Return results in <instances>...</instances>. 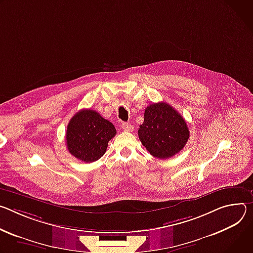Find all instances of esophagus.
Segmentation results:
<instances>
[{"mask_svg":"<svg viewBox=\"0 0 253 253\" xmlns=\"http://www.w3.org/2000/svg\"><path fill=\"white\" fill-rule=\"evenodd\" d=\"M122 128L125 130V131H131L133 129V126L131 125H129L128 123H123L122 124Z\"/></svg>","mask_w":253,"mask_h":253,"instance_id":"34e87169","label":"esophagus"}]
</instances>
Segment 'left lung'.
Segmentation results:
<instances>
[{"label":"left lung","instance_id":"8db88e82","mask_svg":"<svg viewBox=\"0 0 253 253\" xmlns=\"http://www.w3.org/2000/svg\"><path fill=\"white\" fill-rule=\"evenodd\" d=\"M137 133L147 151L159 159L178 154L190 136L185 120L166 102L153 103L146 108L144 123Z\"/></svg>","mask_w":253,"mask_h":253}]
</instances>
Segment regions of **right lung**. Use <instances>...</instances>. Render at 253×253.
I'll use <instances>...</instances> for the list:
<instances>
[{
  "label": "right lung",
  "instance_id": "add662e5",
  "mask_svg": "<svg viewBox=\"0 0 253 253\" xmlns=\"http://www.w3.org/2000/svg\"><path fill=\"white\" fill-rule=\"evenodd\" d=\"M116 134L115 126L96 110L81 109L67 126V149L76 159L92 163L104 155L108 142Z\"/></svg>",
  "mask_w": 253,
  "mask_h": 253
}]
</instances>
